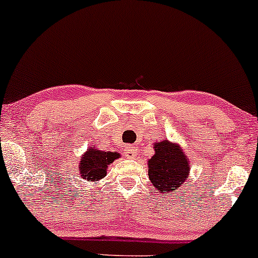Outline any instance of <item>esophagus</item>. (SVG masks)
<instances>
[{"mask_svg":"<svg viewBox=\"0 0 258 258\" xmlns=\"http://www.w3.org/2000/svg\"><path fill=\"white\" fill-rule=\"evenodd\" d=\"M124 153L128 158H134L135 156L138 155V147L135 146H128L125 150H124Z\"/></svg>","mask_w":258,"mask_h":258,"instance_id":"obj_1","label":"esophagus"}]
</instances>
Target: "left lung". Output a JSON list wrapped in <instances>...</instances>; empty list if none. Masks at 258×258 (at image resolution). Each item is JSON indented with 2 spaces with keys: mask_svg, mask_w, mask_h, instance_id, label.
I'll use <instances>...</instances> for the list:
<instances>
[{
  "mask_svg": "<svg viewBox=\"0 0 258 258\" xmlns=\"http://www.w3.org/2000/svg\"><path fill=\"white\" fill-rule=\"evenodd\" d=\"M189 173V162L178 145L168 140L155 145L149 160V178L155 189L163 194L178 190Z\"/></svg>",
  "mask_w": 258,
  "mask_h": 258,
  "instance_id": "obj_1",
  "label": "left lung"
}]
</instances>
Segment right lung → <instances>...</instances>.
I'll return each mask as SVG.
<instances>
[{"instance_id":"obj_1","label":"right lung","mask_w":258,"mask_h":258,"mask_svg":"<svg viewBox=\"0 0 258 258\" xmlns=\"http://www.w3.org/2000/svg\"><path fill=\"white\" fill-rule=\"evenodd\" d=\"M118 157L119 153L117 152H105L90 147L80 160L79 174L89 181L100 180L106 176L108 164H111Z\"/></svg>"}]
</instances>
